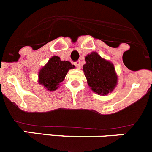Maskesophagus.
<instances>
[{
  "instance_id": "esophagus-1",
  "label": "esophagus",
  "mask_w": 152,
  "mask_h": 152,
  "mask_svg": "<svg viewBox=\"0 0 152 152\" xmlns=\"http://www.w3.org/2000/svg\"><path fill=\"white\" fill-rule=\"evenodd\" d=\"M75 66H76V67L77 68H80L81 67V62H80V61H76V62H75Z\"/></svg>"
}]
</instances>
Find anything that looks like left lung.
Listing matches in <instances>:
<instances>
[{"label":"left lung","instance_id":"1","mask_svg":"<svg viewBox=\"0 0 152 152\" xmlns=\"http://www.w3.org/2000/svg\"><path fill=\"white\" fill-rule=\"evenodd\" d=\"M83 71L91 89L101 95L111 92L117 84V76L113 64L91 52L86 57Z\"/></svg>","mask_w":152,"mask_h":152}]
</instances>
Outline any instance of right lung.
I'll list each match as a JSON object with an SVG mask.
<instances>
[{
    "label": "right lung",
    "mask_w": 152,
    "mask_h": 152,
    "mask_svg": "<svg viewBox=\"0 0 152 152\" xmlns=\"http://www.w3.org/2000/svg\"><path fill=\"white\" fill-rule=\"evenodd\" d=\"M73 68L75 66L69 61H61L59 57L53 56L39 71V84L48 91H55L64 80L69 69Z\"/></svg>",
    "instance_id": "right-lung-1"
}]
</instances>
